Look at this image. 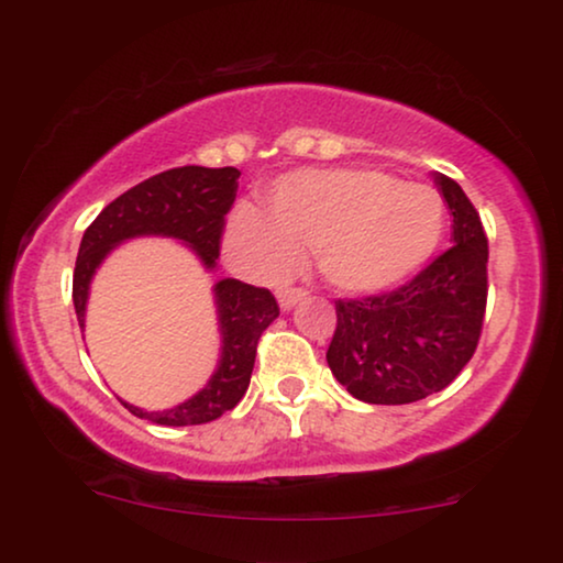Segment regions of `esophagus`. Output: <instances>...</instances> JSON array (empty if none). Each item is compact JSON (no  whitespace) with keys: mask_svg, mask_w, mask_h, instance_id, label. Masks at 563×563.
Wrapping results in <instances>:
<instances>
[{"mask_svg":"<svg viewBox=\"0 0 563 563\" xmlns=\"http://www.w3.org/2000/svg\"><path fill=\"white\" fill-rule=\"evenodd\" d=\"M302 299H305V289L287 287V289L279 291V307H282L284 312L291 310V307H295L297 302H302Z\"/></svg>","mask_w":563,"mask_h":563,"instance_id":"esophagus-1","label":"esophagus"}]
</instances>
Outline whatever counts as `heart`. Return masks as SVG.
Here are the masks:
<instances>
[{
  "label": "heart",
  "mask_w": 563,
  "mask_h": 563,
  "mask_svg": "<svg viewBox=\"0 0 563 563\" xmlns=\"http://www.w3.org/2000/svg\"><path fill=\"white\" fill-rule=\"evenodd\" d=\"M445 210L430 187L374 168H307L268 189L266 212L241 205L225 230L228 256L274 279L314 251L330 287L374 295L412 276L443 238Z\"/></svg>",
  "instance_id": "heart-1"
}]
</instances>
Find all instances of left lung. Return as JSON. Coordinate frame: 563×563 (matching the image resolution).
Wrapping results in <instances>:
<instances>
[{
  "mask_svg": "<svg viewBox=\"0 0 563 563\" xmlns=\"http://www.w3.org/2000/svg\"><path fill=\"white\" fill-rule=\"evenodd\" d=\"M453 214V245L402 287L338 299L328 366L368 405H407L449 387L482 335L487 307V235L464 189L433 174Z\"/></svg>",
  "mask_w": 563,
  "mask_h": 563,
  "instance_id": "8db88e82",
  "label": "left lung"
}]
</instances>
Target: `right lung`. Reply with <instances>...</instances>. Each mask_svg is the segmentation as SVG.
Returning a JSON list of instances; mask_svg holds the SVG:
<instances>
[{
  "label": "right lung",
  "mask_w": 563,
  "mask_h": 563,
  "mask_svg": "<svg viewBox=\"0 0 563 563\" xmlns=\"http://www.w3.org/2000/svg\"><path fill=\"white\" fill-rule=\"evenodd\" d=\"M238 176L233 166L205 168L181 166L151 176L97 214L81 238L79 256L74 268V307L79 328L87 314L89 284L97 268L110 256L112 249L130 238L164 235L181 241L202 261L205 268L218 266L220 238L225 228V214L235 202ZM214 305H218L220 325V361L210 382L172 410L145 412L128 405L130 412L158 426H202L218 420L222 412L241 402L251 384L256 345L264 330L279 318V305L268 289L251 287L238 279H220L214 284Z\"/></svg>",
  "instance_id": "1"
}]
</instances>
